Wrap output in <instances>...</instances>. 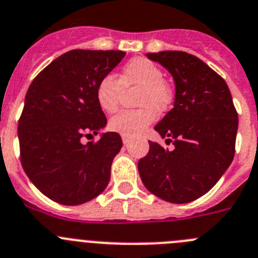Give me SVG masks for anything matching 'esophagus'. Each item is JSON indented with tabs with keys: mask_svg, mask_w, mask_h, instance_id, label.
<instances>
[{
	"mask_svg": "<svg viewBox=\"0 0 258 258\" xmlns=\"http://www.w3.org/2000/svg\"><path fill=\"white\" fill-rule=\"evenodd\" d=\"M121 138H122V143H124L125 146H127V145H129V142H131V138H129V137H126V136H122Z\"/></svg>",
	"mask_w": 258,
	"mask_h": 258,
	"instance_id": "esophagus-1",
	"label": "esophagus"
}]
</instances>
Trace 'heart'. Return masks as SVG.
<instances>
[{
	"mask_svg": "<svg viewBox=\"0 0 258 258\" xmlns=\"http://www.w3.org/2000/svg\"><path fill=\"white\" fill-rule=\"evenodd\" d=\"M162 70L145 57L132 58L125 63L119 80L107 74L98 82L96 88L97 102L106 112L116 111L119 106L120 91L127 87H139L137 96L138 110H124L108 122L110 129L121 136L137 137L147 129L156 119V111L162 112L170 106L172 93L164 82Z\"/></svg>",
	"mask_w": 258,
	"mask_h": 258,
	"instance_id": "obj_1",
	"label": "heart"
}]
</instances>
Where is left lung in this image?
I'll return each mask as SVG.
<instances>
[{
  "instance_id": "1",
  "label": "left lung",
  "mask_w": 258,
  "mask_h": 258,
  "mask_svg": "<svg viewBox=\"0 0 258 258\" xmlns=\"http://www.w3.org/2000/svg\"><path fill=\"white\" fill-rule=\"evenodd\" d=\"M175 83L174 107L155 126L174 150L150 142L138 162L146 188L171 203L206 195L230 166L235 152L238 113L228 84L207 63L181 51L146 53Z\"/></svg>"
}]
</instances>
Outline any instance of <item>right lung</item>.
<instances>
[{
    "instance_id": "right-lung-1",
    "label": "right lung",
    "mask_w": 258,
    "mask_h": 258,
    "mask_svg": "<svg viewBox=\"0 0 258 258\" xmlns=\"http://www.w3.org/2000/svg\"><path fill=\"white\" fill-rule=\"evenodd\" d=\"M122 51L73 49L52 61L30 84L19 120L21 165L44 196L77 206L105 190L113 157L122 147L115 132L83 143L107 124L97 84L122 58Z\"/></svg>"
}]
</instances>
